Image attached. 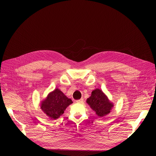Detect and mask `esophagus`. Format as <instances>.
<instances>
[{
	"mask_svg": "<svg viewBox=\"0 0 156 156\" xmlns=\"http://www.w3.org/2000/svg\"><path fill=\"white\" fill-rule=\"evenodd\" d=\"M76 102L77 103H83V98H81V99L76 101Z\"/></svg>",
	"mask_w": 156,
	"mask_h": 156,
	"instance_id": "obj_1",
	"label": "esophagus"
}]
</instances>
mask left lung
I'll list each match as a JSON object with an SVG mask.
<instances>
[{
    "mask_svg": "<svg viewBox=\"0 0 156 156\" xmlns=\"http://www.w3.org/2000/svg\"><path fill=\"white\" fill-rule=\"evenodd\" d=\"M87 102L99 117L107 115L113 107V104L110 102L108 97L98 88L92 91L91 96L88 98Z\"/></svg>",
    "mask_w": 156,
    "mask_h": 156,
    "instance_id": "8db88e82",
    "label": "left lung"
}]
</instances>
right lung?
I'll use <instances>...</instances> for the list:
<instances>
[{
    "instance_id": "right-lung-1",
    "label": "right lung",
    "mask_w": 156,
    "mask_h": 156,
    "mask_svg": "<svg viewBox=\"0 0 156 156\" xmlns=\"http://www.w3.org/2000/svg\"><path fill=\"white\" fill-rule=\"evenodd\" d=\"M72 103L71 99L56 88L42 102L41 109L49 118L55 119L62 115L68 106Z\"/></svg>"
}]
</instances>
